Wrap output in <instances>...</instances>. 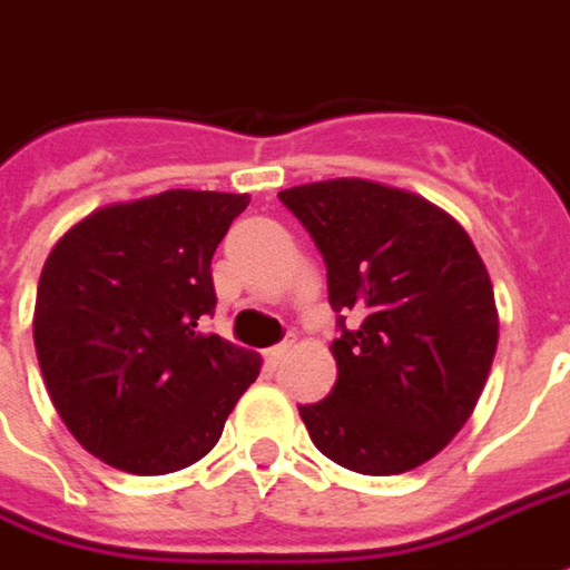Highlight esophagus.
<instances>
[{
	"instance_id": "obj_1",
	"label": "esophagus",
	"mask_w": 570,
	"mask_h": 570,
	"mask_svg": "<svg viewBox=\"0 0 570 570\" xmlns=\"http://www.w3.org/2000/svg\"><path fill=\"white\" fill-rule=\"evenodd\" d=\"M286 352H289V345H274V348H268V352H265V367L268 370H277L281 367V364H284V357H286Z\"/></svg>"
}]
</instances>
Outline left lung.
Listing matches in <instances>:
<instances>
[{
  "label": "left lung",
  "mask_w": 570,
  "mask_h": 570,
  "mask_svg": "<svg viewBox=\"0 0 570 570\" xmlns=\"http://www.w3.org/2000/svg\"><path fill=\"white\" fill-rule=\"evenodd\" d=\"M277 197L321 249L340 314L336 385L298 407L314 448L361 475L423 465L472 416L497 352L500 317L479 249L435 203L367 178Z\"/></svg>",
  "instance_id": "1"
}]
</instances>
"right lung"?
Returning <instances> with one entry per match:
<instances>
[{
	"mask_svg": "<svg viewBox=\"0 0 570 570\" xmlns=\"http://www.w3.org/2000/svg\"><path fill=\"white\" fill-rule=\"evenodd\" d=\"M246 194L163 190L110 203L55 244L36 289L33 342L49 397L114 469L166 475L216 448L262 357L203 333L213 256Z\"/></svg>",
	"mask_w": 570,
	"mask_h": 570,
	"instance_id": "obj_1",
	"label": "right lung"
}]
</instances>
